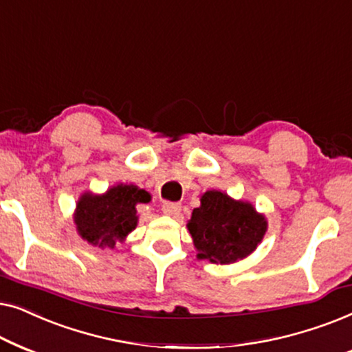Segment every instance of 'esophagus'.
I'll use <instances>...</instances> for the list:
<instances>
[{
  "label": "esophagus",
  "instance_id": "34e87169",
  "mask_svg": "<svg viewBox=\"0 0 352 352\" xmlns=\"http://www.w3.org/2000/svg\"><path fill=\"white\" fill-rule=\"evenodd\" d=\"M181 210V204H177V201H165V204L162 205V211L165 214H177Z\"/></svg>",
  "mask_w": 352,
  "mask_h": 352
}]
</instances>
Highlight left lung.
Wrapping results in <instances>:
<instances>
[{"mask_svg": "<svg viewBox=\"0 0 352 352\" xmlns=\"http://www.w3.org/2000/svg\"><path fill=\"white\" fill-rule=\"evenodd\" d=\"M187 229L200 259L230 264L247 258L261 243L267 221L248 201L219 190H206L192 211Z\"/></svg>", "mask_w": 352, "mask_h": 352, "instance_id": "1", "label": "left lung"}]
</instances>
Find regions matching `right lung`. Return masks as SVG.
Segmentation results:
<instances>
[{
  "mask_svg": "<svg viewBox=\"0 0 352 352\" xmlns=\"http://www.w3.org/2000/svg\"><path fill=\"white\" fill-rule=\"evenodd\" d=\"M148 201L151 194L133 184H117L102 195L85 192L74 214L76 230L91 245L113 248L136 229V205Z\"/></svg>",
  "mask_w": 352,
  "mask_h": 352,
  "instance_id": "right-lung-1",
  "label": "right lung"
}]
</instances>
